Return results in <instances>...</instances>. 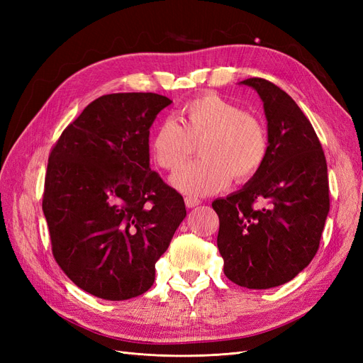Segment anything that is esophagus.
I'll use <instances>...</instances> for the list:
<instances>
[{"mask_svg":"<svg viewBox=\"0 0 363 363\" xmlns=\"http://www.w3.org/2000/svg\"><path fill=\"white\" fill-rule=\"evenodd\" d=\"M184 204H186V207L192 208V207H196L199 204H201V200L195 199V196H186V199H184Z\"/></svg>","mask_w":363,"mask_h":363,"instance_id":"34e87169","label":"esophagus"}]
</instances>
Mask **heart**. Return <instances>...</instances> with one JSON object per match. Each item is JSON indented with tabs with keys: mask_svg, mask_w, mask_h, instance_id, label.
Listing matches in <instances>:
<instances>
[{
	"mask_svg": "<svg viewBox=\"0 0 363 363\" xmlns=\"http://www.w3.org/2000/svg\"><path fill=\"white\" fill-rule=\"evenodd\" d=\"M201 159L172 177V184L189 195L218 192L232 180L255 175L268 155V135L257 118L215 94L184 103L179 123L163 119L150 139L151 157L160 168L177 171L200 142Z\"/></svg>",
	"mask_w": 363,
	"mask_h": 363,
	"instance_id": "1",
	"label": "heart"
}]
</instances>
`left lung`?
<instances>
[{
    "label": "left lung",
    "instance_id": "obj_1",
    "mask_svg": "<svg viewBox=\"0 0 363 363\" xmlns=\"http://www.w3.org/2000/svg\"><path fill=\"white\" fill-rule=\"evenodd\" d=\"M240 84L263 103L268 155L242 189L212 203L216 242L227 279L269 289L292 280L316 255L330 211L327 163L311 121L286 92L263 79Z\"/></svg>",
    "mask_w": 363,
    "mask_h": 363
}]
</instances>
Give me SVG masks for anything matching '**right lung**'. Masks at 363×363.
I'll return each instance as SVG.
<instances>
[{"mask_svg":"<svg viewBox=\"0 0 363 363\" xmlns=\"http://www.w3.org/2000/svg\"><path fill=\"white\" fill-rule=\"evenodd\" d=\"M169 98H96L54 145L42 208L62 271L98 298L147 292L186 216L183 196L150 169V127Z\"/></svg>","mask_w":363,"mask_h":363,"instance_id":"right-lung-1","label":"right lung"}]
</instances>
